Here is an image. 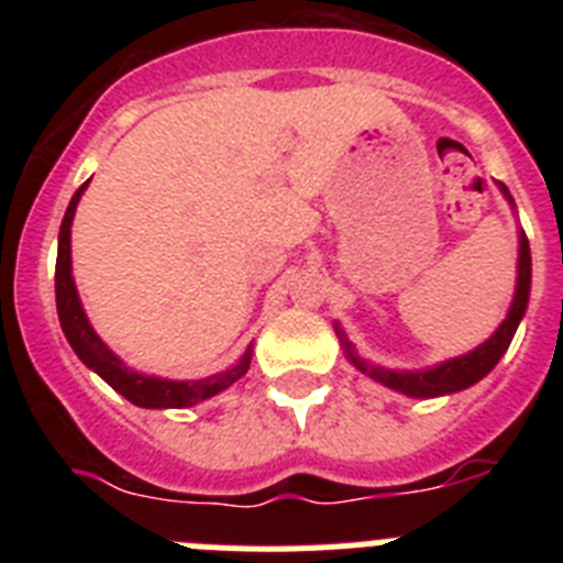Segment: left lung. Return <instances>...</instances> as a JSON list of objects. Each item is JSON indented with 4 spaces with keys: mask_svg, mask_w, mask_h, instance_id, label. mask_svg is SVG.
I'll return each instance as SVG.
<instances>
[{
    "mask_svg": "<svg viewBox=\"0 0 563 563\" xmlns=\"http://www.w3.org/2000/svg\"><path fill=\"white\" fill-rule=\"evenodd\" d=\"M499 191L505 194V200L514 206V197L499 183ZM530 273H533V265H530V245H527L525 231H519V276H516V292H514V305L507 310L505 321L499 324V330L487 338L485 343H479L476 350H471L467 355L451 357L445 363H437L431 369L420 372H400V369H383V366H375V363L363 361L355 352V346L350 343V338L343 335L341 327L335 324L338 338H341V346L346 352L355 369L363 372L372 380L383 383L386 389H395L406 397H440V395H454V391L467 389L479 383L487 372L494 369L499 357L505 355L510 341H514L516 330H519V321L527 310V301H530Z\"/></svg>",
    "mask_w": 563,
    "mask_h": 563,
    "instance_id": "8db88e82",
    "label": "left lung"
}]
</instances>
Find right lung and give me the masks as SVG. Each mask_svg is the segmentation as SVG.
<instances>
[{"label":"right lung","instance_id":"obj_1","mask_svg":"<svg viewBox=\"0 0 563 563\" xmlns=\"http://www.w3.org/2000/svg\"><path fill=\"white\" fill-rule=\"evenodd\" d=\"M87 186L89 183H84L73 194V200H69L67 213H64L62 220V231H58L56 307L58 321H62V330L67 335L73 352L87 363L89 369L98 372L118 395H123L129 402L141 406V409H186V406H197V402L225 391L231 383H236L247 372L253 346H247L245 355L239 357L233 366H228L225 372H217V375L202 377V380H166V377L141 375V372L129 369L126 363L114 355L107 343L98 338V332L92 330L87 312L81 307V298H78L76 282H73V256H69V228H73L78 200H81V194Z\"/></svg>","mask_w":563,"mask_h":563}]
</instances>
